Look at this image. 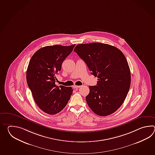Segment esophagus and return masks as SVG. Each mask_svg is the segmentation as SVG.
Returning <instances> with one entry per match:
<instances>
[{
  "label": "esophagus",
  "mask_w": 155,
  "mask_h": 155,
  "mask_svg": "<svg viewBox=\"0 0 155 155\" xmlns=\"http://www.w3.org/2000/svg\"><path fill=\"white\" fill-rule=\"evenodd\" d=\"M79 87H80V86H77V85H74V88L75 89H78Z\"/></svg>",
  "instance_id": "obj_1"
}]
</instances>
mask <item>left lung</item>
Returning <instances> with one entry per match:
<instances>
[{"label": "left lung", "instance_id": "left-lung-1", "mask_svg": "<svg viewBox=\"0 0 155 155\" xmlns=\"http://www.w3.org/2000/svg\"><path fill=\"white\" fill-rule=\"evenodd\" d=\"M97 77L96 86H89L86 100L97 115H111L122 105L131 84V73L124 54L106 44H81L74 50Z\"/></svg>", "mask_w": 155, "mask_h": 155}]
</instances>
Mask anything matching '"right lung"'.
<instances>
[{
  "label": "right lung",
  "mask_w": 155,
  "mask_h": 155,
  "mask_svg": "<svg viewBox=\"0 0 155 155\" xmlns=\"http://www.w3.org/2000/svg\"><path fill=\"white\" fill-rule=\"evenodd\" d=\"M75 45L47 46L36 51L30 60L26 81L37 105L44 112L54 115L65 106L72 95L71 87L56 85V75Z\"/></svg>",
  "instance_id": "right-lung-1"
}]
</instances>
